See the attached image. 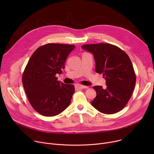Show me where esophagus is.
I'll return each mask as SVG.
<instances>
[{
    "mask_svg": "<svg viewBox=\"0 0 154 154\" xmlns=\"http://www.w3.org/2000/svg\"><path fill=\"white\" fill-rule=\"evenodd\" d=\"M75 88L76 89H79V88H87L88 87L87 86H85L81 84H75Z\"/></svg>",
    "mask_w": 154,
    "mask_h": 154,
    "instance_id": "34e87169",
    "label": "esophagus"
}]
</instances>
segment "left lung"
<instances>
[{
  "label": "left lung",
  "mask_w": 154,
  "mask_h": 154,
  "mask_svg": "<svg viewBox=\"0 0 154 154\" xmlns=\"http://www.w3.org/2000/svg\"><path fill=\"white\" fill-rule=\"evenodd\" d=\"M85 51L92 53L95 71L103 74L107 88L94 86L97 96L92 106L101 113L115 114L124 109L130 100L136 82L132 62L126 52L110 44H85Z\"/></svg>",
  "instance_id": "left-lung-1"
}]
</instances>
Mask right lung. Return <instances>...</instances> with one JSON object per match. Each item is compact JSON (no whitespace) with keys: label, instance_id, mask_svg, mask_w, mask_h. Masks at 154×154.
Here are the masks:
<instances>
[{"label":"right lung","instance_id":"1","mask_svg":"<svg viewBox=\"0 0 154 154\" xmlns=\"http://www.w3.org/2000/svg\"><path fill=\"white\" fill-rule=\"evenodd\" d=\"M74 45L49 43L39 47L30 57L22 74V84L29 101L40 114L58 115L70 103L74 85L57 80Z\"/></svg>","mask_w":154,"mask_h":154}]
</instances>
